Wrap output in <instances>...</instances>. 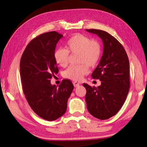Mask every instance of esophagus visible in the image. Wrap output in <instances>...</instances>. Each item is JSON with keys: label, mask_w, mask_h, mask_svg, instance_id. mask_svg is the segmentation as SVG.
<instances>
[{"label": "esophagus", "mask_w": 147, "mask_h": 147, "mask_svg": "<svg viewBox=\"0 0 147 147\" xmlns=\"http://www.w3.org/2000/svg\"><path fill=\"white\" fill-rule=\"evenodd\" d=\"M73 84H74V86L75 88L78 87V86L80 85V83H78V82H74L73 83Z\"/></svg>", "instance_id": "obj_1"}]
</instances>
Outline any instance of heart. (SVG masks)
Wrapping results in <instances>:
<instances>
[{"mask_svg": "<svg viewBox=\"0 0 147 147\" xmlns=\"http://www.w3.org/2000/svg\"><path fill=\"white\" fill-rule=\"evenodd\" d=\"M102 47L95 39H91L83 34H77L69 39L65 44L64 49H58L54 52V59L59 66H67L69 54H78L77 62L82 64L70 66L64 72V77L80 81L88 72V67H94L100 59Z\"/></svg>", "mask_w": 147, "mask_h": 147, "instance_id": "b5f03b06", "label": "heart"}]
</instances>
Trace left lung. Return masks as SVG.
Here are the masks:
<instances>
[{"label": "left lung", "mask_w": 147, "mask_h": 147, "mask_svg": "<svg viewBox=\"0 0 147 147\" xmlns=\"http://www.w3.org/2000/svg\"><path fill=\"white\" fill-rule=\"evenodd\" d=\"M102 39L103 52L99 64L92 74L101 85L93 88L86 83L85 100L89 113L100 120L108 119L118 113L127 97L130 86L129 65L122 45L106 32L86 29Z\"/></svg>", "instance_id": "obj_1"}]
</instances>
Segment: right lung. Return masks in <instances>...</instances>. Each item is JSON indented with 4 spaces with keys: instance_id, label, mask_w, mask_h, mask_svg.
<instances>
[{
    "instance_id": "1",
    "label": "right lung",
    "mask_w": 147,
    "mask_h": 147,
    "mask_svg": "<svg viewBox=\"0 0 147 147\" xmlns=\"http://www.w3.org/2000/svg\"><path fill=\"white\" fill-rule=\"evenodd\" d=\"M63 36L55 31L39 35L27 45L20 61L25 98L34 112L48 121L64 115L74 89L72 83L67 79L63 80L58 87L50 83L54 74L58 72L53 55L57 44Z\"/></svg>"
}]
</instances>
